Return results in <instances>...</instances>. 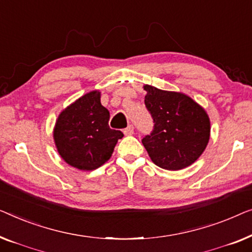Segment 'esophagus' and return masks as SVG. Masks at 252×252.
Returning a JSON list of instances; mask_svg holds the SVG:
<instances>
[{"instance_id": "1", "label": "esophagus", "mask_w": 252, "mask_h": 252, "mask_svg": "<svg viewBox=\"0 0 252 252\" xmlns=\"http://www.w3.org/2000/svg\"><path fill=\"white\" fill-rule=\"evenodd\" d=\"M123 132H125L126 136H131V134H133L134 132V127L132 125L127 126L125 130H123Z\"/></svg>"}]
</instances>
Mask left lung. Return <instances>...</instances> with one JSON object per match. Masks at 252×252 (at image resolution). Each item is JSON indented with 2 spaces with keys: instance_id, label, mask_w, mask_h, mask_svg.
Returning a JSON list of instances; mask_svg holds the SVG:
<instances>
[{
  "instance_id": "1",
  "label": "left lung",
  "mask_w": 252,
  "mask_h": 252,
  "mask_svg": "<svg viewBox=\"0 0 252 252\" xmlns=\"http://www.w3.org/2000/svg\"><path fill=\"white\" fill-rule=\"evenodd\" d=\"M145 106L153 119V130L141 143L155 164L180 170L195 162L207 147L210 121L189 95L145 86Z\"/></svg>"
}]
</instances>
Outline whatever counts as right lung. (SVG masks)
<instances>
[{"mask_svg": "<svg viewBox=\"0 0 252 252\" xmlns=\"http://www.w3.org/2000/svg\"><path fill=\"white\" fill-rule=\"evenodd\" d=\"M109 112L100 102V94H84L62 112L54 137L60 157L80 170H94L109 160L122 131L108 126Z\"/></svg>", "mask_w": 252, "mask_h": 252, "instance_id": "add662e5", "label": "right lung"}]
</instances>
